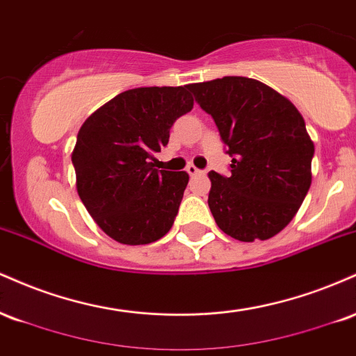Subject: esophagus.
<instances>
[{"instance_id": "obj_1", "label": "esophagus", "mask_w": 356, "mask_h": 356, "mask_svg": "<svg viewBox=\"0 0 356 356\" xmlns=\"http://www.w3.org/2000/svg\"><path fill=\"white\" fill-rule=\"evenodd\" d=\"M186 170H187V174L191 175V177H194V175H197V174H202V170L197 169L195 165H187Z\"/></svg>"}]
</instances>
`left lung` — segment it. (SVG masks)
<instances>
[{"label": "left lung", "instance_id": "1", "mask_svg": "<svg viewBox=\"0 0 356 356\" xmlns=\"http://www.w3.org/2000/svg\"><path fill=\"white\" fill-rule=\"evenodd\" d=\"M214 118L231 175L209 172V209L219 229L252 243L283 231L312 186L314 145L301 113L263 81L224 76L187 85Z\"/></svg>", "mask_w": 356, "mask_h": 356}]
</instances>
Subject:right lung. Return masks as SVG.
<instances>
[{
  "label": "right lung",
  "mask_w": 356,
  "mask_h": 356,
  "mask_svg": "<svg viewBox=\"0 0 356 356\" xmlns=\"http://www.w3.org/2000/svg\"><path fill=\"white\" fill-rule=\"evenodd\" d=\"M192 107L187 85L132 88L80 127L72 154L76 191L100 229L117 243L149 244L172 227L189 174L155 169L154 154Z\"/></svg>",
  "instance_id": "right-lung-1"
}]
</instances>
